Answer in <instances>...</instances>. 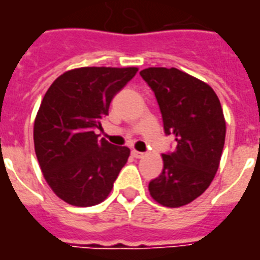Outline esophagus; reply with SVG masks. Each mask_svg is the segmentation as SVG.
<instances>
[{
	"instance_id": "esophagus-1",
	"label": "esophagus",
	"mask_w": 260,
	"mask_h": 260,
	"mask_svg": "<svg viewBox=\"0 0 260 260\" xmlns=\"http://www.w3.org/2000/svg\"><path fill=\"white\" fill-rule=\"evenodd\" d=\"M132 154H133V156H134V157H136V158H142V157H144V153H142V152H138V150H133Z\"/></svg>"
}]
</instances>
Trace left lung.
<instances>
[{
    "mask_svg": "<svg viewBox=\"0 0 260 260\" xmlns=\"http://www.w3.org/2000/svg\"><path fill=\"white\" fill-rule=\"evenodd\" d=\"M140 74L156 96L166 136L176 144L162 153L164 167L149 192L162 206H183L205 192L220 166L226 132L220 100L207 84L175 68Z\"/></svg>",
    "mask_w": 260,
    "mask_h": 260,
    "instance_id": "left-lung-1",
    "label": "left lung"
}]
</instances>
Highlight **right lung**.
Wrapping results in <instances>:
<instances>
[{
  "instance_id": "right-lung-1",
  "label": "right lung",
  "mask_w": 260,
  "mask_h": 260,
  "mask_svg": "<svg viewBox=\"0 0 260 260\" xmlns=\"http://www.w3.org/2000/svg\"><path fill=\"white\" fill-rule=\"evenodd\" d=\"M137 68H80L55 80L34 126L35 153L53 191L73 206H93L112 190L130 149L99 140L110 103Z\"/></svg>"
}]
</instances>
